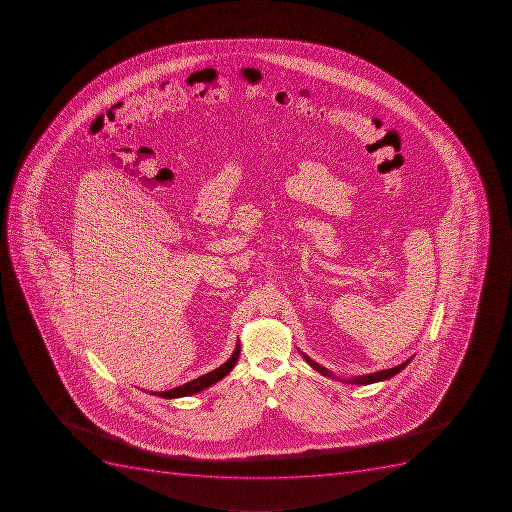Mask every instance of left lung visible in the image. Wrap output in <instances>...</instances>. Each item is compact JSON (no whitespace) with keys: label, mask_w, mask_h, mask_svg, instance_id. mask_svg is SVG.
<instances>
[{"label":"left lung","mask_w":512,"mask_h":512,"mask_svg":"<svg viewBox=\"0 0 512 512\" xmlns=\"http://www.w3.org/2000/svg\"><path fill=\"white\" fill-rule=\"evenodd\" d=\"M301 355L305 357V360L310 363V366H313L314 370L318 371V373L324 374V376H329V378L335 379L334 374L331 371L326 370L324 366L318 365L316 361L311 360L308 355L301 352ZM412 361V358H408L404 363H400V365L394 366V368H389V370L376 371V373L365 374V376H358V378L353 379H340V381H344V383L348 384H373L378 383V381H384V379L392 378V376H396L397 373L404 370L405 366L408 365Z\"/></svg>","instance_id":"1"}]
</instances>
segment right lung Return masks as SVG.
I'll list each match as a JSON object with an SVG mask.
<instances>
[{
    "mask_svg": "<svg viewBox=\"0 0 512 512\" xmlns=\"http://www.w3.org/2000/svg\"><path fill=\"white\" fill-rule=\"evenodd\" d=\"M238 357H240V344H237V348H235V352L232 353V357L228 358L224 365L219 366L217 370L202 374L199 378L193 379V381H189V383L183 384V386L170 389V391H149V394L164 397V399H178V397L193 396L196 392L204 391L207 387H211L212 384L219 383L220 379L225 378V376L233 370V366L237 365Z\"/></svg>",
    "mask_w": 512,
    "mask_h": 512,
    "instance_id": "add662e5",
    "label": "right lung"
}]
</instances>
